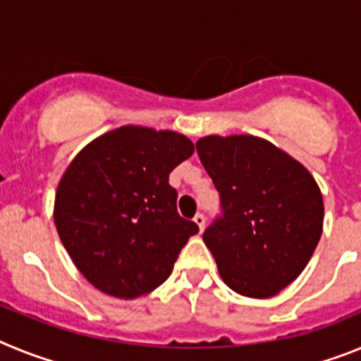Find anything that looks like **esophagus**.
<instances>
[{"mask_svg": "<svg viewBox=\"0 0 361 361\" xmlns=\"http://www.w3.org/2000/svg\"><path fill=\"white\" fill-rule=\"evenodd\" d=\"M193 220H195V224L199 226L200 231H204V226H206V216H204L202 213H197V215L193 216Z\"/></svg>", "mask_w": 361, "mask_h": 361, "instance_id": "34e87169", "label": "esophagus"}]
</instances>
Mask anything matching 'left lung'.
Wrapping results in <instances>:
<instances>
[{
	"instance_id": "8db88e82",
	"label": "left lung",
	"mask_w": 361,
	"mask_h": 361,
	"mask_svg": "<svg viewBox=\"0 0 361 361\" xmlns=\"http://www.w3.org/2000/svg\"><path fill=\"white\" fill-rule=\"evenodd\" d=\"M197 153L222 216L202 235L228 288L271 298L305 269L324 229V200L304 164L255 135H206Z\"/></svg>"
}]
</instances>
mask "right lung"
I'll use <instances>...</instances> for the list:
<instances>
[{
    "instance_id": "add662e5",
    "label": "right lung",
    "mask_w": 361,
    "mask_h": 361,
    "mask_svg": "<svg viewBox=\"0 0 361 361\" xmlns=\"http://www.w3.org/2000/svg\"><path fill=\"white\" fill-rule=\"evenodd\" d=\"M195 152L186 135L126 124L73 157L56 191L54 222L81 275L132 300L171 275L199 226L177 213L171 170Z\"/></svg>"
}]
</instances>
